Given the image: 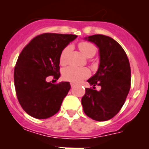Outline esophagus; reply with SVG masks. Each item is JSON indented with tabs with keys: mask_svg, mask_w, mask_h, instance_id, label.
<instances>
[{
	"mask_svg": "<svg viewBox=\"0 0 149 149\" xmlns=\"http://www.w3.org/2000/svg\"><path fill=\"white\" fill-rule=\"evenodd\" d=\"M74 86H75V84H73V83H71V86H72V87H74Z\"/></svg>",
	"mask_w": 149,
	"mask_h": 149,
	"instance_id": "esophagus-1",
	"label": "esophagus"
}]
</instances>
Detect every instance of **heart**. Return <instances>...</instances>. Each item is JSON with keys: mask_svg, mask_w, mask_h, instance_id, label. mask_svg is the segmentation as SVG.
I'll return each mask as SVG.
<instances>
[{"mask_svg": "<svg viewBox=\"0 0 149 149\" xmlns=\"http://www.w3.org/2000/svg\"><path fill=\"white\" fill-rule=\"evenodd\" d=\"M79 49L81 53L87 58L93 57L96 53V48L94 45L89 42H84L78 45ZM72 49V46L68 45L63 48L60 56V62L62 65H65L67 63V57L69 51ZM89 71L86 68H80V67L70 65L65 68L63 72V76L66 81L72 83H79L82 80L85 79L89 75Z\"/></svg>", "mask_w": 149, "mask_h": 149, "instance_id": "b5f03b06", "label": "heart"}]
</instances>
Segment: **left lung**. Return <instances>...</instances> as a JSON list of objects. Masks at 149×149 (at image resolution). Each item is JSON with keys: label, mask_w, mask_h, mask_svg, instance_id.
Returning a JSON list of instances; mask_svg holds the SVG:
<instances>
[{"label": "left lung", "mask_w": 149, "mask_h": 149, "mask_svg": "<svg viewBox=\"0 0 149 149\" xmlns=\"http://www.w3.org/2000/svg\"><path fill=\"white\" fill-rule=\"evenodd\" d=\"M98 48L99 66L87 82L81 99L84 113L95 121H107L115 116L123 106L131 87V67L122 46L111 37L97 34L84 38ZM96 85L102 87L95 89Z\"/></svg>", "instance_id": "left-lung-1"}]
</instances>
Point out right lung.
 <instances>
[{"label":"right lung","mask_w":149,"mask_h":149,"mask_svg":"<svg viewBox=\"0 0 149 149\" xmlns=\"http://www.w3.org/2000/svg\"><path fill=\"white\" fill-rule=\"evenodd\" d=\"M77 37L72 34H41L21 52L14 70V84L21 106L31 116L48 119L60 110L70 84H54L47 80L51 75L58 80L60 54Z\"/></svg>","instance_id":"right-lung-1"}]
</instances>
